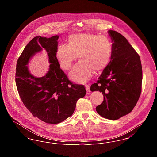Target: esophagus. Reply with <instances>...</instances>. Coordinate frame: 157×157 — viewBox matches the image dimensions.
I'll use <instances>...</instances> for the list:
<instances>
[{"label":"esophagus","instance_id":"esophagus-1","mask_svg":"<svg viewBox=\"0 0 157 157\" xmlns=\"http://www.w3.org/2000/svg\"><path fill=\"white\" fill-rule=\"evenodd\" d=\"M85 88H86V90L87 94H90V86L88 85H86Z\"/></svg>","mask_w":157,"mask_h":157}]
</instances>
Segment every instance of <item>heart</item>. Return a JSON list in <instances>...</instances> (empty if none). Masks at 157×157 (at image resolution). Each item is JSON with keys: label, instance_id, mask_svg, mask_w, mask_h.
I'll return each instance as SVG.
<instances>
[{"label": "heart", "instance_id": "1", "mask_svg": "<svg viewBox=\"0 0 157 157\" xmlns=\"http://www.w3.org/2000/svg\"><path fill=\"white\" fill-rule=\"evenodd\" d=\"M79 54L78 62L69 72L73 81L87 82L94 70H102L108 65L112 55V44L106 36L90 33H75L70 35L69 44L58 47L56 56L62 67L69 70Z\"/></svg>", "mask_w": 157, "mask_h": 157}]
</instances>
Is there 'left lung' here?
Here are the masks:
<instances>
[{
	"label": "left lung",
	"mask_w": 157,
	"mask_h": 157,
	"mask_svg": "<svg viewBox=\"0 0 157 157\" xmlns=\"http://www.w3.org/2000/svg\"><path fill=\"white\" fill-rule=\"evenodd\" d=\"M112 40L111 61L90 86L104 95L103 102L96 107L105 118L118 120L131 112L141 92L142 65L140 56L120 33L108 30Z\"/></svg>",
	"instance_id": "obj_1"
}]
</instances>
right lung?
<instances>
[{
  "label": "right lung",
  "instance_id": "add662e5",
  "mask_svg": "<svg viewBox=\"0 0 157 157\" xmlns=\"http://www.w3.org/2000/svg\"><path fill=\"white\" fill-rule=\"evenodd\" d=\"M59 37L33 38L17 60L15 77L23 104L34 117L52 124L71 117L77 101L86 94L84 86L71 82L60 68L56 58ZM43 50L47 52L50 65L46 75L36 77L30 73L27 65L31 58Z\"/></svg>",
  "mask_w": 157,
  "mask_h": 157
}]
</instances>
